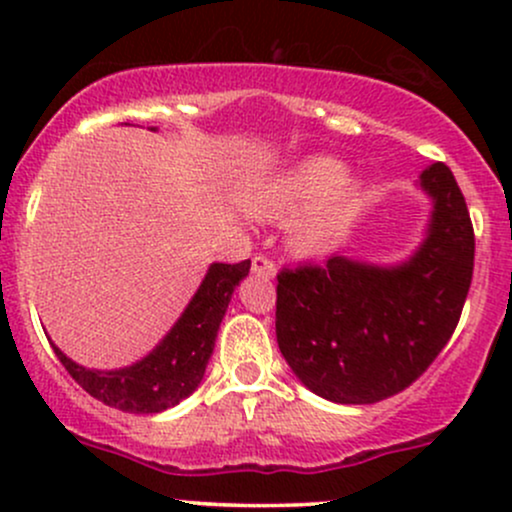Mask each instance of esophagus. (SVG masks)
Instances as JSON below:
<instances>
[{
	"instance_id": "1",
	"label": "esophagus",
	"mask_w": 512,
	"mask_h": 512,
	"mask_svg": "<svg viewBox=\"0 0 512 512\" xmlns=\"http://www.w3.org/2000/svg\"><path fill=\"white\" fill-rule=\"evenodd\" d=\"M252 274L262 276V279H272L276 274L274 260H269L267 255H255L252 257Z\"/></svg>"
}]
</instances>
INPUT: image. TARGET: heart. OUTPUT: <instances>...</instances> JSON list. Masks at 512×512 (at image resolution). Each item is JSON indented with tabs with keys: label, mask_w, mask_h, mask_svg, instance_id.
<instances>
[{
	"label": "heart",
	"mask_w": 512,
	"mask_h": 512,
	"mask_svg": "<svg viewBox=\"0 0 512 512\" xmlns=\"http://www.w3.org/2000/svg\"><path fill=\"white\" fill-rule=\"evenodd\" d=\"M344 180V166L334 158L315 156L298 163L252 199V207L269 216H286L313 207ZM366 187L361 182H344L334 195L298 221L293 243L301 250H317L342 231L346 221L361 207Z\"/></svg>",
	"instance_id": "heart-1"
}]
</instances>
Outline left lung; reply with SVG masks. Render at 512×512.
<instances>
[{
	"mask_svg": "<svg viewBox=\"0 0 512 512\" xmlns=\"http://www.w3.org/2000/svg\"><path fill=\"white\" fill-rule=\"evenodd\" d=\"M421 185L436 202L426 243L399 267L346 257L276 274V342L301 383L339 404L407 390L460 322L474 272V228L452 170L433 163Z\"/></svg>",
	"mask_w": 512,
	"mask_h": 512,
	"instance_id": "left-lung-1",
	"label": "left lung"
}]
</instances>
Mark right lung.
<instances>
[{"label":"right lung","mask_w":512,"mask_h":512,"mask_svg":"<svg viewBox=\"0 0 512 512\" xmlns=\"http://www.w3.org/2000/svg\"><path fill=\"white\" fill-rule=\"evenodd\" d=\"M248 272L250 260L238 264H211L195 298L168 332V337L144 361L129 368L88 370L64 356L57 346L52 349L76 383L108 407L129 411V414H156V411L175 407L202 380L233 291Z\"/></svg>","instance_id":"obj_1"}]
</instances>
